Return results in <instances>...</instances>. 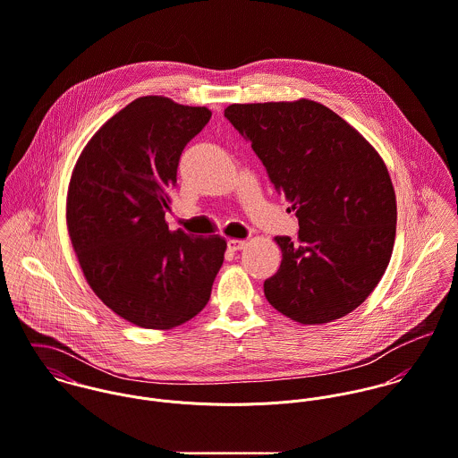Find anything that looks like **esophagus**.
Here are the masks:
<instances>
[{
	"mask_svg": "<svg viewBox=\"0 0 458 458\" xmlns=\"http://www.w3.org/2000/svg\"><path fill=\"white\" fill-rule=\"evenodd\" d=\"M228 248H230L232 251H241V250H244V248H246V241L230 239V241H228Z\"/></svg>",
	"mask_w": 458,
	"mask_h": 458,
	"instance_id": "esophagus-1",
	"label": "esophagus"
}]
</instances>
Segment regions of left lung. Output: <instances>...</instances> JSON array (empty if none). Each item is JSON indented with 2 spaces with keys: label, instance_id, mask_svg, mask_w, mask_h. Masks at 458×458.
<instances>
[{
  "label": "left lung",
  "instance_id": "left-lung-1",
  "mask_svg": "<svg viewBox=\"0 0 458 458\" xmlns=\"http://www.w3.org/2000/svg\"><path fill=\"white\" fill-rule=\"evenodd\" d=\"M225 116L251 143L299 239L276 237L277 273L264 281L276 310L326 324L356 310L384 275L396 233V198L375 148L313 100L232 104Z\"/></svg>",
  "mask_w": 458,
  "mask_h": 458
}]
</instances>
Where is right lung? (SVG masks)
I'll use <instances>...</instances> for the list:
<instances>
[{"label":"right lung","mask_w":458,"mask_h":458,"mask_svg":"<svg viewBox=\"0 0 458 458\" xmlns=\"http://www.w3.org/2000/svg\"><path fill=\"white\" fill-rule=\"evenodd\" d=\"M210 116L140 97L95 132L71 179L67 225L85 277L107 308L145 329L198 315L223 266V237L170 232L165 219L183 147Z\"/></svg>","instance_id":"1"}]
</instances>
